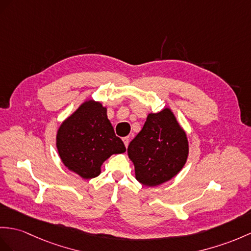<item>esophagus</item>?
Here are the masks:
<instances>
[{"instance_id": "obj_1", "label": "esophagus", "mask_w": 251, "mask_h": 251, "mask_svg": "<svg viewBox=\"0 0 251 251\" xmlns=\"http://www.w3.org/2000/svg\"><path fill=\"white\" fill-rule=\"evenodd\" d=\"M122 140H124V143H125V146H126V147L129 146V143H130V137H129V136L124 137V138H122Z\"/></svg>"}]
</instances>
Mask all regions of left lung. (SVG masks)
<instances>
[{
    "mask_svg": "<svg viewBox=\"0 0 251 251\" xmlns=\"http://www.w3.org/2000/svg\"><path fill=\"white\" fill-rule=\"evenodd\" d=\"M127 154L138 182L146 186L160 185L184 166L188 155L186 134L169 108L149 114L142 131L127 147Z\"/></svg>",
    "mask_w": 251,
    "mask_h": 251,
    "instance_id": "left-lung-1",
    "label": "left lung"
}]
</instances>
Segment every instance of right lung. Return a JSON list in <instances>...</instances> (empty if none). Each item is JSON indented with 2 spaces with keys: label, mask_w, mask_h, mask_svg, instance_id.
I'll use <instances>...</instances> for the list:
<instances>
[{
  "label": "right lung",
  "mask_w": 251,
  "mask_h": 251,
  "mask_svg": "<svg viewBox=\"0 0 251 251\" xmlns=\"http://www.w3.org/2000/svg\"><path fill=\"white\" fill-rule=\"evenodd\" d=\"M56 146L65 166L84 179L96 178L103 162L126 151L107 119L106 108L95 101L84 102L63 122Z\"/></svg>",
  "instance_id": "1"
}]
</instances>
